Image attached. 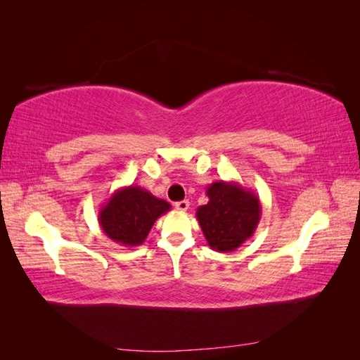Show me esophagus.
<instances>
[{
  "instance_id": "34e87169",
  "label": "esophagus",
  "mask_w": 360,
  "mask_h": 360,
  "mask_svg": "<svg viewBox=\"0 0 360 360\" xmlns=\"http://www.w3.org/2000/svg\"><path fill=\"white\" fill-rule=\"evenodd\" d=\"M176 209L180 212H186L189 209V201L188 200H183V201H177L176 202Z\"/></svg>"
}]
</instances>
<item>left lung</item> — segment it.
Here are the masks:
<instances>
[{
    "label": "left lung",
    "instance_id": "left-lung-1",
    "mask_svg": "<svg viewBox=\"0 0 360 360\" xmlns=\"http://www.w3.org/2000/svg\"><path fill=\"white\" fill-rule=\"evenodd\" d=\"M209 202L197 209L207 243L217 252H231L252 237L261 219L258 195L237 181H214L205 192Z\"/></svg>",
    "mask_w": 360,
    "mask_h": 360
}]
</instances>
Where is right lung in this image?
Instances as JSON below:
<instances>
[{
	"label": "right lung",
	"instance_id": "add662e5",
	"mask_svg": "<svg viewBox=\"0 0 360 360\" xmlns=\"http://www.w3.org/2000/svg\"><path fill=\"white\" fill-rule=\"evenodd\" d=\"M171 204L148 191L130 184L115 191L99 210V225L112 242L122 246H139L147 238L159 216Z\"/></svg>",
	"mask_w": 360,
	"mask_h": 360
}]
</instances>
